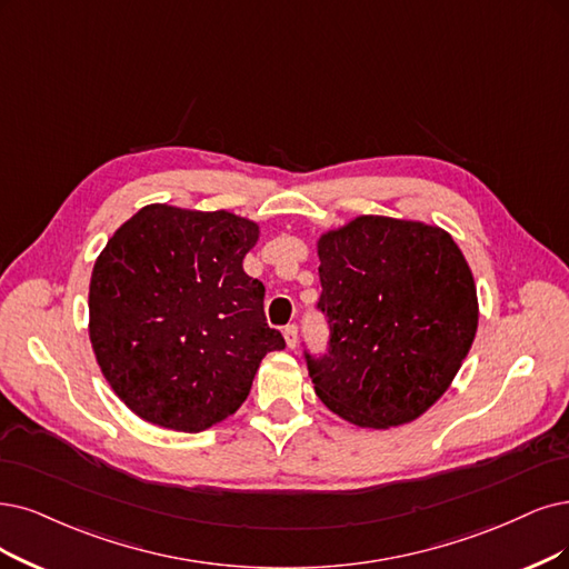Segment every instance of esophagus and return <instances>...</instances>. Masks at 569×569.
<instances>
[{
    "mask_svg": "<svg viewBox=\"0 0 569 569\" xmlns=\"http://www.w3.org/2000/svg\"><path fill=\"white\" fill-rule=\"evenodd\" d=\"M283 338H286V345H288L290 349H296V345H298V326H296V323L286 326V328H283Z\"/></svg>",
    "mask_w": 569,
    "mask_h": 569,
    "instance_id": "34e87169",
    "label": "esophagus"
}]
</instances>
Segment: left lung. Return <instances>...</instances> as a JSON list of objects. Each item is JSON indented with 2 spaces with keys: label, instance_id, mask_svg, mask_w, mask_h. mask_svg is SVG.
<instances>
[{
  "label": "left lung",
  "instance_id": "1",
  "mask_svg": "<svg viewBox=\"0 0 569 569\" xmlns=\"http://www.w3.org/2000/svg\"><path fill=\"white\" fill-rule=\"evenodd\" d=\"M323 353L305 347L317 396L347 422L389 429L429 410L478 328L471 269L448 231L363 216L319 241Z\"/></svg>",
  "mask_w": 569,
  "mask_h": 569
}]
</instances>
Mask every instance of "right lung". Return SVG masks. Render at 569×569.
Returning a JSON list of instances; mask_svg holds the SVG:
<instances>
[{"mask_svg": "<svg viewBox=\"0 0 569 569\" xmlns=\"http://www.w3.org/2000/svg\"><path fill=\"white\" fill-rule=\"evenodd\" d=\"M258 224L216 210L144 206L96 260L91 345L114 393L144 422L197 433L234 415L264 353V286L243 271Z\"/></svg>", "mask_w": 569, "mask_h": 569, "instance_id": "obj_1", "label": "right lung"}]
</instances>
